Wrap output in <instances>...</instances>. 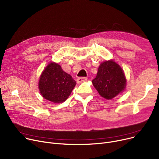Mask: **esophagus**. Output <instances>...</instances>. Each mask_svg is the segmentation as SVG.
Listing matches in <instances>:
<instances>
[{
    "label": "esophagus",
    "instance_id": "obj_1",
    "mask_svg": "<svg viewBox=\"0 0 159 159\" xmlns=\"http://www.w3.org/2000/svg\"><path fill=\"white\" fill-rule=\"evenodd\" d=\"M87 80V78H85V77H80V78H78L77 80H76V81L78 84H80V83H82V82H85Z\"/></svg>",
    "mask_w": 159,
    "mask_h": 159
}]
</instances>
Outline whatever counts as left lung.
Here are the masks:
<instances>
[{
  "mask_svg": "<svg viewBox=\"0 0 159 159\" xmlns=\"http://www.w3.org/2000/svg\"><path fill=\"white\" fill-rule=\"evenodd\" d=\"M126 82L123 69L112 59L100 64L96 77L92 81L99 94L106 100H111L122 93L125 89Z\"/></svg>",
  "mask_w": 159,
  "mask_h": 159,
  "instance_id": "obj_1",
  "label": "left lung"
}]
</instances>
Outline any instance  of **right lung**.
<instances>
[{
  "label": "right lung",
  "instance_id": "add662e5",
  "mask_svg": "<svg viewBox=\"0 0 159 159\" xmlns=\"http://www.w3.org/2000/svg\"><path fill=\"white\" fill-rule=\"evenodd\" d=\"M76 82L55 62L44 69L39 80V89L43 97L53 103H61L70 95Z\"/></svg>",
  "mask_w": 159,
  "mask_h": 159
}]
</instances>
